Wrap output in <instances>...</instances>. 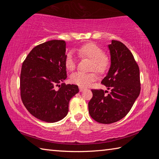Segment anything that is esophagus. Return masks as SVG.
<instances>
[{"mask_svg": "<svg viewBox=\"0 0 159 159\" xmlns=\"http://www.w3.org/2000/svg\"><path fill=\"white\" fill-rule=\"evenodd\" d=\"M79 90H80V92H82V91H83V90H85V88H81V87H80V88H79Z\"/></svg>", "mask_w": 159, "mask_h": 159, "instance_id": "esophagus-1", "label": "esophagus"}]
</instances>
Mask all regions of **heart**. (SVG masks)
I'll return each mask as SVG.
<instances>
[{"label":"heart","mask_w":159,"mask_h":159,"mask_svg":"<svg viewBox=\"0 0 159 159\" xmlns=\"http://www.w3.org/2000/svg\"><path fill=\"white\" fill-rule=\"evenodd\" d=\"M80 58H88L92 60L90 70H95L99 74H106L110 68L111 61L109 57L104 55V51L100 47L93 43L83 44L75 50ZM64 65L69 71H73L76 68V59L71 52L66 54L64 58ZM97 79L95 72L83 73L76 72L71 75V81L81 88L90 86Z\"/></svg>","instance_id":"b5f03b06"}]
</instances>
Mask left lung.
<instances>
[{
	"label": "left lung",
	"mask_w": 159,
	"mask_h": 159,
	"mask_svg": "<svg viewBox=\"0 0 159 159\" xmlns=\"http://www.w3.org/2000/svg\"><path fill=\"white\" fill-rule=\"evenodd\" d=\"M109 48L111 64L101 83L111 92L92 89L93 98L88 102L90 116L104 124L115 123L125 117L141 89L139 69L130 50L115 40Z\"/></svg>",
	"instance_id": "8db88e82"
}]
</instances>
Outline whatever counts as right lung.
Masks as SVG:
<instances>
[{"label": "right lung", "mask_w": 159, "mask_h": 159, "mask_svg": "<svg viewBox=\"0 0 159 159\" xmlns=\"http://www.w3.org/2000/svg\"><path fill=\"white\" fill-rule=\"evenodd\" d=\"M65 52L64 41H47L34 47L21 66V101L43 121L55 123L65 117L70 99L79 91L76 85H59L66 79Z\"/></svg>", "instance_id": "1"}]
</instances>
